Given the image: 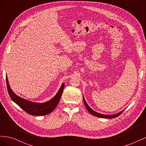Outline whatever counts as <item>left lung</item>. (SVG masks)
Listing matches in <instances>:
<instances>
[{
    "label": "left lung",
    "mask_w": 146,
    "mask_h": 146,
    "mask_svg": "<svg viewBox=\"0 0 146 146\" xmlns=\"http://www.w3.org/2000/svg\"><path fill=\"white\" fill-rule=\"evenodd\" d=\"M83 99L84 104H85V107H86V109L88 110V111H89V113H90V114H91L92 115L95 116H96V117H100V118H106V119H107V118H111H111H115V117L119 116L120 115V114L123 111H123H121V112H119V113H117V114H113V115H107V114H100V113H98V112H96V111H94L93 110L91 109V108L90 107V106L88 105V104L86 102V101H85V99H84V97L83 98Z\"/></svg>",
    "instance_id": "obj_1"
}]
</instances>
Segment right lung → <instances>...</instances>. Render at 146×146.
Here are the masks:
<instances>
[{
	"label": "right lung",
	"instance_id": "add662e5",
	"mask_svg": "<svg viewBox=\"0 0 146 146\" xmlns=\"http://www.w3.org/2000/svg\"><path fill=\"white\" fill-rule=\"evenodd\" d=\"M6 81L8 94H9L11 100L15 102L17 105H19L22 109H23L26 113L34 116L47 115V114H50L54 111L59 102L64 87V83H63L59 91L54 98L46 102L40 104L32 102L25 100L17 96L11 90L9 83H8L7 76H6Z\"/></svg>",
	"mask_w": 146,
	"mask_h": 146
}]
</instances>
